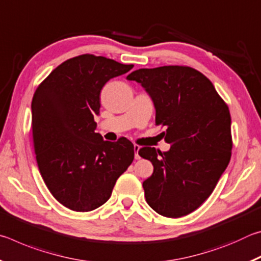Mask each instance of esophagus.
<instances>
[{
	"label": "esophagus",
	"mask_w": 261,
	"mask_h": 261,
	"mask_svg": "<svg viewBox=\"0 0 261 261\" xmlns=\"http://www.w3.org/2000/svg\"><path fill=\"white\" fill-rule=\"evenodd\" d=\"M134 149H135V159H136V160H138V159H140V155L138 153L139 149H140V146H138V145H135Z\"/></svg>",
	"instance_id": "1"
}]
</instances>
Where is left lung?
I'll use <instances>...</instances> for the list:
<instances>
[{"instance_id": "left-lung-1", "label": "left lung", "mask_w": 261, "mask_h": 261, "mask_svg": "<svg viewBox=\"0 0 261 261\" xmlns=\"http://www.w3.org/2000/svg\"><path fill=\"white\" fill-rule=\"evenodd\" d=\"M140 83L155 106V124L170 149L143 147L154 167L143 188L147 204L166 218H180L208 198L231 158L229 108L205 74L187 65L139 69L126 77Z\"/></svg>"}]
</instances>
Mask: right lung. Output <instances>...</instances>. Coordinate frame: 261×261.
<instances>
[{
	"instance_id": "add662e5",
	"label": "right lung",
	"mask_w": 261,
	"mask_h": 261,
	"mask_svg": "<svg viewBox=\"0 0 261 261\" xmlns=\"http://www.w3.org/2000/svg\"><path fill=\"white\" fill-rule=\"evenodd\" d=\"M132 68L83 54L60 64L34 92L32 138L38 168L53 197L67 208L90 212L103 205L134 161L130 140L112 143L94 132L103 85Z\"/></svg>"
}]
</instances>
